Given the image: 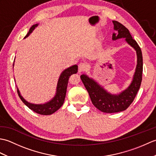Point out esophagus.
<instances>
[{
	"label": "esophagus",
	"mask_w": 156,
	"mask_h": 156,
	"mask_svg": "<svg viewBox=\"0 0 156 156\" xmlns=\"http://www.w3.org/2000/svg\"><path fill=\"white\" fill-rule=\"evenodd\" d=\"M87 66L84 62H80V64H78V72H81L84 71L86 69H87Z\"/></svg>",
	"instance_id": "34e87169"
}]
</instances>
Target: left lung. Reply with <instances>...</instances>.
<instances>
[{"label": "left lung", "instance_id": "1", "mask_svg": "<svg viewBox=\"0 0 156 156\" xmlns=\"http://www.w3.org/2000/svg\"><path fill=\"white\" fill-rule=\"evenodd\" d=\"M112 23L114 24V29L118 32V35L112 34V40L125 38L126 41L136 50L137 64L131 85L119 95H112L108 93L92 79L89 78L86 75H81L80 78L87 88L92 104L98 110L106 113L125 111L130 106L140 88L143 72V57L140 47L132 37L128 29L117 21H112Z\"/></svg>", "mask_w": 156, "mask_h": 156}]
</instances>
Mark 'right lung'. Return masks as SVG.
I'll use <instances>...</instances> for the list:
<instances>
[{
	"label": "right lung",
	"mask_w": 156,
	"mask_h": 156,
	"mask_svg": "<svg viewBox=\"0 0 156 156\" xmlns=\"http://www.w3.org/2000/svg\"><path fill=\"white\" fill-rule=\"evenodd\" d=\"M37 24L34 25L29 29L28 34L25 36L24 38H26L29 35V34L34 30V29L37 27ZM78 72V66L76 65L72 66L71 67L67 68L62 73V74L59 76V78L57 86V91H56V94L54 98L52 99L51 101H49L47 103L44 105H35L31 104L26 101L23 98L21 94H20L19 90L17 89V93L19 98L23 101L27 107L34 111L36 113L43 115H51L57 111L58 109L60 108L62 105L64 104L65 100L66 94V89H67V86L68 83V80L69 76L73 74H76Z\"/></svg>",
	"instance_id": "1"
}]
</instances>
